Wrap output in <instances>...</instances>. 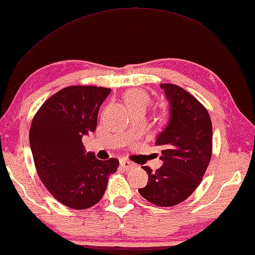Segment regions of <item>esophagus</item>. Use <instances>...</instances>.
<instances>
[{"label":"esophagus","instance_id":"esophagus-1","mask_svg":"<svg viewBox=\"0 0 255 255\" xmlns=\"http://www.w3.org/2000/svg\"><path fill=\"white\" fill-rule=\"evenodd\" d=\"M120 167L123 169H126V170H128V169L134 168V163L130 162V161H128V160H121L120 161Z\"/></svg>","mask_w":255,"mask_h":255}]
</instances>
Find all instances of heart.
Segmentation results:
<instances>
[{
  "mask_svg": "<svg viewBox=\"0 0 255 255\" xmlns=\"http://www.w3.org/2000/svg\"><path fill=\"white\" fill-rule=\"evenodd\" d=\"M125 100H126V104L128 108L135 106H146V103L148 102V96L143 91L131 90L127 92Z\"/></svg>",
  "mask_w": 255,
  "mask_h": 255,
  "instance_id": "1",
  "label": "heart"
}]
</instances>
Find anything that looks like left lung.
Segmentation results:
<instances>
[{"instance_id":"8db88e82","label":"left lung","mask_w":255,"mask_h":255,"mask_svg":"<svg viewBox=\"0 0 255 255\" xmlns=\"http://www.w3.org/2000/svg\"><path fill=\"white\" fill-rule=\"evenodd\" d=\"M169 103V120L156 136L163 164L155 172L143 167L148 183L138 192L157 207H172L195 191L207 170L212 152V124L202 104L173 84H161Z\"/></svg>"}]
</instances>
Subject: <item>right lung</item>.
<instances>
[{"mask_svg": "<svg viewBox=\"0 0 255 255\" xmlns=\"http://www.w3.org/2000/svg\"><path fill=\"white\" fill-rule=\"evenodd\" d=\"M110 88L69 86L46 100L34 117L29 142L42 183L60 203L83 210L102 199L119 161L86 152L83 136L94 132Z\"/></svg>", "mask_w": 255, "mask_h": 255, "instance_id": "1", "label": "right lung"}]
</instances>
